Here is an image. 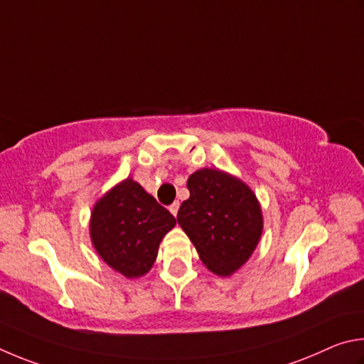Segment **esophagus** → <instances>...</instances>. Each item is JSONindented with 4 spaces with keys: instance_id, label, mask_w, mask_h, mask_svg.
I'll list each match as a JSON object with an SVG mask.
<instances>
[{
    "instance_id": "1",
    "label": "esophagus",
    "mask_w": 364,
    "mask_h": 364,
    "mask_svg": "<svg viewBox=\"0 0 364 364\" xmlns=\"http://www.w3.org/2000/svg\"><path fill=\"white\" fill-rule=\"evenodd\" d=\"M177 211H178V201H174V203H172V205L169 206V213L176 218V215H177Z\"/></svg>"
}]
</instances>
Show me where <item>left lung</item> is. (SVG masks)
<instances>
[{"label": "left lung", "mask_w": 364, "mask_h": 364, "mask_svg": "<svg viewBox=\"0 0 364 364\" xmlns=\"http://www.w3.org/2000/svg\"><path fill=\"white\" fill-rule=\"evenodd\" d=\"M190 198L177 213V224L198 251L201 262L218 277L241 269L262 237L264 215L256 193L230 172L195 171L187 181Z\"/></svg>", "instance_id": "8db88e82"}]
</instances>
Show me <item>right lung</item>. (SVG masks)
<instances>
[{
	"instance_id": "right-lung-1",
	"label": "right lung",
	"mask_w": 364,
	"mask_h": 364,
	"mask_svg": "<svg viewBox=\"0 0 364 364\" xmlns=\"http://www.w3.org/2000/svg\"><path fill=\"white\" fill-rule=\"evenodd\" d=\"M174 225V215L127 177L95 201L89 235L110 269L126 278H140L150 272L159 243Z\"/></svg>"
}]
</instances>
